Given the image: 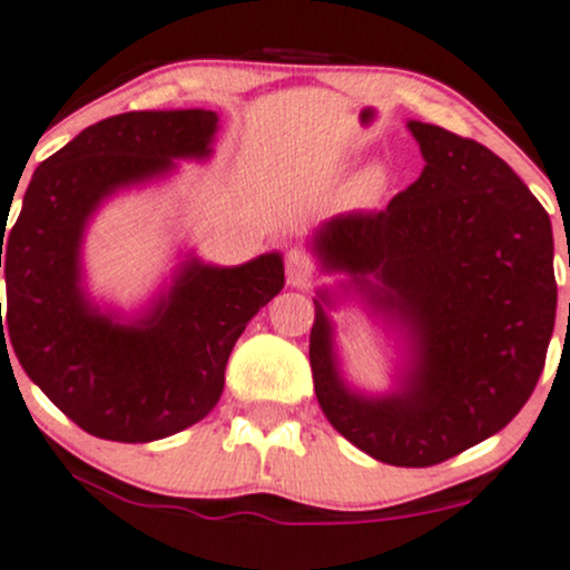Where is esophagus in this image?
Here are the masks:
<instances>
[{"instance_id":"34e87169","label":"esophagus","mask_w":570,"mask_h":570,"mask_svg":"<svg viewBox=\"0 0 570 570\" xmlns=\"http://www.w3.org/2000/svg\"><path fill=\"white\" fill-rule=\"evenodd\" d=\"M285 272H287V283L293 287H304L312 279V272H315V261L306 250H298L293 247L285 258Z\"/></svg>"}]
</instances>
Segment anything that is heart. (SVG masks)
Returning a JSON list of instances; mask_svg holds the SVG:
<instances>
[{"label": "heart", "instance_id": "heart-1", "mask_svg": "<svg viewBox=\"0 0 570 570\" xmlns=\"http://www.w3.org/2000/svg\"><path fill=\"white\" fill-rule=\"evenodd\" d=\"M382 185H385V171H382L380 166H374V169H368L366 175L361 177V190H363V194H368V196L380 194Z\"/></svg>", "mask_w": 570, "mask_h": 570}]
</instances>
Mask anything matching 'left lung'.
Segmentation results:
<instances>
[{
	"instance_id": "left-lung-1",
	"label": "left lung",
	"mask_w": 570,
	"mask_h": 570,
	"mask_svg": "<svg viewBox=\"0 0 570 570\" xmlns=\"http://www.w3.org/2000/svg\"><path fill=\"white\" fill-rule=\"evenodd\" d=\"M425 169L382 213L320 228L325 268L366 285L412 328L417 366L401 395L361 399L338 380L331 323L315 302L309 366L328 423L387 465L425 469L501 431L525 406L558 309L547 209L476 139L409 124ZM374 276V288L367 277Z\"/></svg>"
}]
</instances>
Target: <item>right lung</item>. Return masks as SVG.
I'll use <instances>...</instances> for the list:
<instances>
[{
    "label": "right lung",
    "instance_id": "right-lung-1",
    "mask_svg": "<svg viewBox=\"0 0 570 570\" xmlns=\"http://www.w3.org/2000/svg\"><path fill=\"white\" fill-rule=\"evenodd\" d=\"M215 126L213 110L99 120L37 166L16 226L0 223V350H16L29 380L91 436L142 444L207 417L236 338L285 285L283 258L268 253L234 268L190 261L137 325L112 323L82 298L78 250L96 204L171 169V158L207 156Z\"/></svg>",
    "mask_w": 570,
    "mask_h": 570
}]
</instances>
